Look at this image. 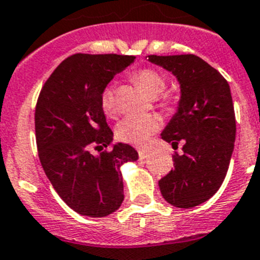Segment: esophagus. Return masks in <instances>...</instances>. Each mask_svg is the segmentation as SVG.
Returning a JSON list of instances; mask_svg holds the SVG:
<instances>
[{
  "instance_id": "34e87169",
  "label": "esophagus",
  "mask_w": 260,
  "mask_h": 260,
  "mask_svg": "<svg viewBox=\"0 0 260 260\" xmlns=\"http://www.w3.org/2000/svg\"><path fill=\"white\" fill-rule=\"evenodd\" d=\"M148 156H149V153H148V150H145V149H140V150H139V157H140L141 160H145V158H147Z\"/></svg>"
}]
</instances>
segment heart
<instances>
[{
	"instance_id": "1",
	"label": "heart",
	"mask_w": 260,
	"mask_h": 260,
	"mask_svg": "<svg viewBox=\"0 0 260 260\" xmlns=\"http://www.w3.org/2000/svg\"><path fill=\"white\" fill-rule=\"evenodd\" d=\"M135 80L141 88L152 98L158 96L167 87V79L158 71L152 69H144L135 74ZM102 107L107 115H112L116 111L115 91L112 87H107L102 92ZM160 123L153 115H129L124 117L117 125L116 135L121 141L143 145L152 135L158 129Z\"/></svg>"
}]
</instances>
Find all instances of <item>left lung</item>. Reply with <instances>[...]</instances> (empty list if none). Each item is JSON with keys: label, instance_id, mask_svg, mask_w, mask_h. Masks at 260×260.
I'll list each match as a JSON object with an SVG mask.
<instances>
[{"label": "left lung", "instance_id": "obj_1", "mask_svg": "<svg viewBox=\"0 0 260 260\" xmlns=\"http://www.w3.org/2000/svg\"><path fill=\"white\" fill-rule=\"evenodd\" d=\"M148 62L173 74L180 84L177 111L161 139L184 154L158 181L161 194L174 208L204 204L223 182L235 143V113L230 86L217 70L193 54L148 55Z\"/></svg>", "mask_w": 260, "mask_h": 260}]
</instances>
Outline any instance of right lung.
<instances>
[{
  "label": "right lung",
  "instance_id": "obj_1",
  "mask_svg": "<svg viewBox=\"0 0 260 260\" xmlns=\"http://www.w3.org/2000/svg\"><path fill=\"white\" fill-rule=\"evenodd\" d=\"M132 55L75 54L46 80L36 107L39 160L52 187L78 214L102 218L124 201L121 167L139 153L128 144H113L102 92L113 76L135 62ZM92 145L113 149L95 156Z\"/></svg>",
  "mask_w": 260,
  "mask_h": 260
}]
</instances>
